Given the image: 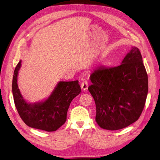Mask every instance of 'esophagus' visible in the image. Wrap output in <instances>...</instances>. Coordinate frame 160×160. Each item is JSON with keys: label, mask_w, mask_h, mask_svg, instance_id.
<instances>
[{"label": "esophagus", "mask_w": 160, "mask_h": 160, "mask_svg": "<svg viewBox=\"0 0 160 160\" xmlns=\"http://www.w3.org/2000/svg\"><path fill=\"white\" fill-rule=\"evenodd\" d=\"M81 88L83 91H86L88 88V83L86 81H83L81 83Z\"/></svg>", "instance_id": "obj_1"}]
</instances>
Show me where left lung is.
<instances>
[{
	"mask_svg": "<svg viewBox=\"0 0 160 160\" xmlns=\"http://www.w3.org/2000/svg\"><path fill=\"white\" fill-rule=\"evenodd\" d=\"M88 90L96 105L100 128L117 130L136 122L148 94V76L139 50L132 47L120 65L100 67L90 74Z\"/></svg>",
	"mask_w": 160,
	"mask_h": 160,
	"instance_id": "left-lung-1",
	"label": "left lung"
}]
</instances>
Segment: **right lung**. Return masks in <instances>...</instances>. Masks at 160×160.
I'll return each instance as SVG.
<instances>
[{
    "label": "right lung",
    "instance_id": "add662e5",
    "mask_svg": "<svg viewBox=\"0 0 160 160\" xmlns=\"http://www.w3.org/2000/svg\"><path fill=\"white\" fill-rule=\"evenodd\" d=\"M21 62L20 60L15 67L12 81V93L17 110L28 127L54 132L65 122L71 102L80 93L78 81L58 82L48 97L36 102H28L24 99L18 83Z\"/></svg>",
    "mask_w": 160,
    "mask_h": 160
}]
</instances>
